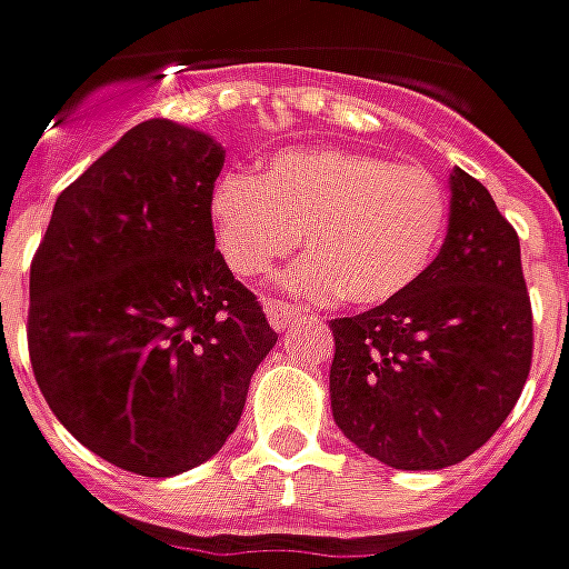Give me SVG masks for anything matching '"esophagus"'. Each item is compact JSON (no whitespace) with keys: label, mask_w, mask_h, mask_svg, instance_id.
<instances>
[{"label":"esophagus","mask_w":569,"mask_h":569,"mask_svg":"<svg viewBox=\"0 0 569 569\" xmlns=\"http://www.w3.org/2000/svg\"><path fill=\"white\" fill-rule=\"evenodd\" d=\"M264 315H268V323L277 330V333H283L289 330L296 320H299V308H292L289 301H277V299H268L264 301Z\"/></svg>","instance_id":"esophagus-1"}]
</instances>
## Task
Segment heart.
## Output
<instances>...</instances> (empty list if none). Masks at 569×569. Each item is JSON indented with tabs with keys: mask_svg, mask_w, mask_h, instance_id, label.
Instances as JSON below:
<instances>
[{
	"mask_svg": "<svg viewBox=\"0 0 569 569\" xmlns=\"http://www.w3.org/2000/svg\"><path fill=\"white\" fill-rule=\"evenodd\" d=\"M208 218L223 261L261 277L301 242L283 283L305 299L358 308L408 292L442 249L448 196L439 177L358 149H292L254 173H223Z\"/></svg>",
	"mask_w": 569,
	"mask_h": 569,
	"instance_id": "heart-1",
	"label": "heart"
}]
</instances>
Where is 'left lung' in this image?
<instances>
[{
	"label": "left lung",
	"mask_w": 569,
	"mask_h": 569,
	"mask_svg": "<svg viewBox=\"0 0 569 569\" xmlns=\"http://www.w3.org/2000/svg\"><path fill=\"white\" fill-rule=\"evenodd\" d=\"M448 189L430 270L398 299L330 320L336 427L396 470H442L486 446L532 361L520 239L470 173L455 168Z\"/></svg>",
	"instance_id": "8db88e82"
}]
</instances>
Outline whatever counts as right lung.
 <instances>
[{"mask_svg":"<svg viewBox=\"0 0 569 569\" xmlns=\"http://www.w3.org/2000/svg\"><path fill=\"white\" fill-rule=\"evenodd\" d=\"M223 146L152 118L58 196L30 268L27 346L58 423L139 477H177L236 430L277 346L214 252Z\"/></svg>","mask_w":569,"mask_h":569,"instance_id":"add662e5","label":"right lung"}]
</instances>
